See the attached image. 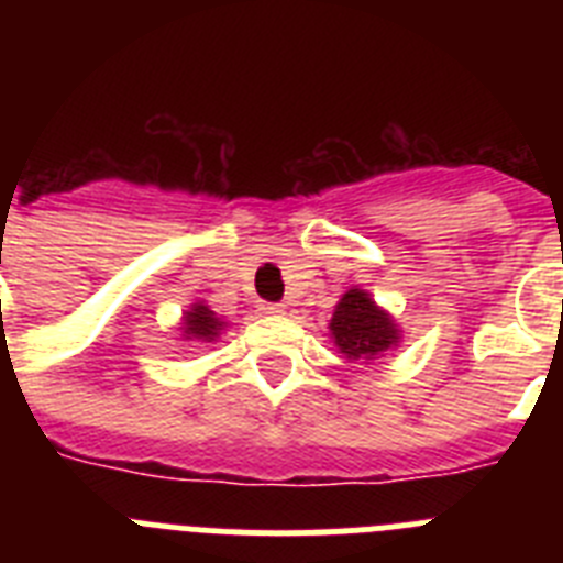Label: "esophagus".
Wrapping results in <instances>:
<instances>
[{
	"mask_svg": "<svg viewBox=\"0 0 563 563\" xmlns=\"http://www.w3.org/2000/svg\"><path fill=\"white\" fill-rule=\"evenodd\" d=\"M258 310L265 312V316H285L287 307L285 305H262Z\"/></svg>",
	"mask_w": 563,
	"mask_h": 563,
	"instance_id": "esophagus-1",
	"label": "esophagus"
}]
</instances>
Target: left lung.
Segmentation results:
<instances>
[{
  "instance_id": "8db88e82",
  "label": "left lung",
  "mask_w": 563,
  "mask_h": 563,
  "mask_svg": "<svg viewBox=\"0 0 563 563\" xmlns=\"http://www.w3.org/2000/svg\"><path fill=\"white\" fill-rule=\"evenodd\" d=\"M330 338L346 361L375 363L400 346L402 330L391 312L372 298V292L350 287L330 318Z\"/></svg>"
}]
</instances>
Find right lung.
Wrapping results in <instances>:
<instances>
[{"instance_id":"right-lung-1","label":"right lung","mask_w":563,"mask_h":563,"mask_svg":"<svg viewBox=\"0 0 563 563\" xmlns=\"http://www.w3.org/2000/svg\"><path fill=\"white\" fill-rule=\"evenodd\" d=\"M228 321L220 318L206 301H194L180 318V341H197V343H213L225 332Z\"/></svg>"}]
</instances>
